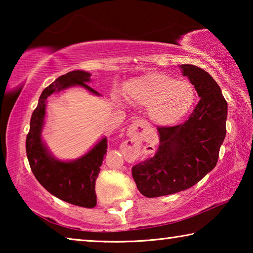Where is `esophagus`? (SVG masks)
I'll return each mask as SVG.
<instances>
[{"label": "esophagus", "instance_id": "34e87169", "mask_svg": "<svg viewBox=\"0 0 253 253\" xmlns=\"http://www.w3.org/2000/svg\"><path fill=\"white\" fill-rule=\"evenodd\" d=\"M149 131H151V127H149L148 124L142 121V119H137L128 128L127 135L132 139H139L148 134Z\"/></svg>", "mask_w": 253, "mask_h": 253}]
</instances>
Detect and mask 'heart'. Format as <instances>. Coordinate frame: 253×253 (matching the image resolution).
Listing matches in <instances>:
<instances>
[{"label": "heart", "instance_id": "b5f03b06", "mask_svg": "<svg viewBox=\"0 0 253 253\" xmlns=\"http://www.w3.org/2000/svg\"><path fill=\"white\" fill-rule=\"evenodd\" d=\"M126 96L132 104L147 107L154 124L170 126L193 108L196 90L190 81L177 80L165 72H149L126 85Z\"/></svg>", "mask_w": 253, "mask_h": 253}]
</instances>
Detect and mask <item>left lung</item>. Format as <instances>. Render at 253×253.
<instances>
[{
  "label": "left lung",
  "mask_w": 253,
  "mask_h": 253,
  "mask_svg": "<svg viewBox=\"0 0 253 253\" xmlns=\"http://www.w3.org/2000/svg\"><path fill=\"white\" fill-rule=\"evenodd\" d=\"M179 68L201 99L184 124L157 127L160 146L155 155L132 166V178L146 198L174 194L195 185L215 168L225 138L228 104L220 85L199 67Z\"/></svg>",
  "instance_id": "left-lung-1"
}]
</instances>
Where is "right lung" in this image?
Wrapping results in <instances>:
<instances>
[{"label":"right lung","instance_id":"add662e5","mask_svg":"<svg viewBox=\"0 0 253 253\" xmlns=\"http://www.w3.org/2000/svg\"><path fill=\"white\" fill-rule=\"evenodd\" d=\"M90 74L83 70L70 71L49 84L39 98L34 109L30 130L25 142L28 161L32 173L42 186L55 198L78 207L91 209L96 207V179L107 152V138L100 139L90 151L75 161H60L51 155L41 137L44 125L45 107L48 97L72 85H80L96 96V90L87 84Z\"/></svg>","mask_w":253,"mask_h":253}]
</instances>
